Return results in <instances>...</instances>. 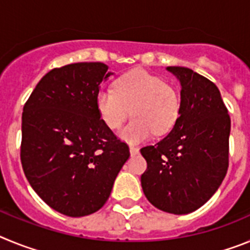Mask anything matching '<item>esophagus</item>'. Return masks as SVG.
Instances as JSON below:
<instances>
[{
  "label": "esophagus",
  "mask_w": 250,
  "mask_h": 250,
  "mask_svg": "<svg viewBox=\"0 0 250 250\" xmlns=\"http://www.w3.org/2000/svg\"><path fill=\"white\" fill-rule=\"evenodd\" d=\"M130 154H131V156L138 155V154H139V149H138V147L130 146Z\"/></svg>",
  "instance_id": "34e87169"
}]
</instances>
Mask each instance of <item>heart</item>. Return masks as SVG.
Wrapping results in <instances>:
<instances>
[{"instance_id":"obj_1","label":"heart","mask_w":250,"mask_h":250,"mask_svg":"<svg viewBox=\"0 0 250 250\" xmlns=\"http://www.w3.org/2000/svg\"><path fill=\"white\" fill-rule=\"evenodd\" d=\"M95 104L106 126L119 129L129 118H134L120 132L121 139L138 144L155 135H164L173 129L180 115L178 90L161 77L144 70L121 75L112 89L99 90Z\"/></svg>"}]
</instances>
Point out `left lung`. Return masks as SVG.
Returning a JSON list of instances; mask_svg holds the SVG:
<instances>
[{"instance_id":"1","label":"left lung","mask_w":250,"mask_h":250,"mask_svg":"<svg viewBox=\"0 0 250 250\" xmlns=\"http://www.w3.org/2000/svg\"><path fill=\"white\" fill-rule=\"evenodd\" d=\"M167 70L182 85L180 115L163 140L140 150L141 187L154 207L180 215L204 205L225 178L230 118L215 83L188 67Z\"/></svg>"}]
</instances>
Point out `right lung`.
I'll return each instance as SVG.
<instances>
[{"mask_svg":"<svg viewBox=\"0 0 250 250\" xmlns=\"http://www.w3.org/2000/svg\"><path fill=\"white\" fill-rule=\"evenodd\" d=\"M103 62L54 68L22 112L21 163L37 195L67 216L98 211L130 156L101 120L95 98L111 72Z\"/></svg>","mask_w":250,"mask_h":250,"instance_id":"1","label":"right lung"}]
</instances>
